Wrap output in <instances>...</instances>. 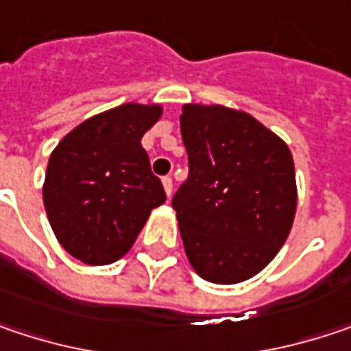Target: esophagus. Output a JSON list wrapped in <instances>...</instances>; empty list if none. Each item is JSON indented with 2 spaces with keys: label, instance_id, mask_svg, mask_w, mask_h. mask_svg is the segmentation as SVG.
<instances>
[{
  "label": "esophagus",
  "instance_id": "esophagus-1",
  "mask_svg": "<svg viewBox=\"0 0 351 351\" xmlns=\"http://www.w3.org/2000/svg\"><path fill=\"white\" fill-rule=\"evenodd\" d=\"M162 186H165L167 195L171 197L173 195V178L171 176H162Z\"/></svg>",
  "mask_w": 351,
  "mask_h": 351
}]
</instances>
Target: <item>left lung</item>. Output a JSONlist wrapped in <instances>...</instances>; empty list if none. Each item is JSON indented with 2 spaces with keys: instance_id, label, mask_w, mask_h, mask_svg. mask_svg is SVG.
Returning <instances> with one entry per match:
<instances>
[{
  "instance_id": "left-lung-1",
  "label": "left lung",
  "mask_w": 351,
  "mask_h": 351,
  "mask_svg": "<svg viewBox=\"0 0 351 351\" xmlns=\"http://www.w3.org/2000/svg\"><path fill=\"white\" fill-rule=\"evenodd\" d=\"M189 176L173 197L195 271L239 283L285 243L298 205L287 144L245 112L186 104L180 116Z\"/></svg>"
}]
</instances>
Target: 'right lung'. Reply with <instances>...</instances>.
I'll list each match as a JSON object with an SVG mask.
<instances>
[{
    "instance_id": "1",
    "label": "right lung",
    "mask_w": 351,
    "mask_h": 351,
    "mask_svg": "<svg viewBox=\"0 0 351 351\" xmlns=\"http://www.w3.org/2000/svg\"><path fill=\"white\" fill-rule=\"evenodd\" d=\"M158 118L160 106L124 104L82 122L51 152L44 205L56 237L76 259L114 263L167 201L141 144Z\"/></svg>"
}]
</instances>
